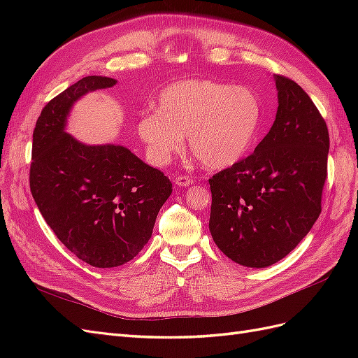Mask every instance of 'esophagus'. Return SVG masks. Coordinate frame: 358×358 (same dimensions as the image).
Wrapping results in <instances>:
<instances>
[{
    "instance_id": "obj_1",
    "label": "esophagus",
    "mask_w": 358,
    "mask_h": 358,
    "mask_svg": "<svg viewBox=\"0 0 358 358\" xmlns=\"http://www.w3.org/2000/svg\"><path fill=\"white\" fill-rule=\"evenodd\" d=\"M173 182H175L178 187H189L192 183V179L189 176H176L173 179Z\"/></svg>"
}]
</instances>
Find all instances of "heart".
I'll list each match as a JSON object with an SVG mask.
<instances>
[{
  "label": "heart",
  "instance_id": "heart-1",
  "mask_svg": "<svg viewBox=\"0 0 358 358\" xmlns=\"http://www.w3.org/2000/svg\"><path fill=\"white\" fill-rule=\"evenodd\" d=\"M259 119L262 106L251 90L208 79L180 80L161 92L157 112L138 117L137 131L157 166L170 162L187 136L204 167L222 170L245 157Z\"/></svg>",
  "mask_w": 358,
  "mask_h": 358
}]
</instances>
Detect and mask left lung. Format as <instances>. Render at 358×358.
Instances as JSON below:
<instances>
[{"mask_svg": "<svg viewBox=\"0 0 358 358\" xmlns=\"http://www.w3.org/2000/svg\"><path fill=\"white\" fill-rule=\"evenodd\" d=\"M278 112L254 154L209 179V230L234 263L263 268L305 237L321 213L329 129L300 86L273 76Z\"/></svg>", "mask_w": 358, "mask_h": 358, "instance_id": "obj_1", "label": "left lung"}]
</instances>
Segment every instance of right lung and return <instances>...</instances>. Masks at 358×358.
Returning a JSON list of instances; mask_svg holds the SVG:
<instances>
[{
	"label": "right lung",
	"mask_w": 358,
	"mask_h": 358,
	"mask_svg": "<svg viewBox=\"0 0 358 358\" xmlns=\"http://www.w3.org/2000/svg\"><path fill=\"white\" fill-rule=\"evenodd\" d=\"M116 80L86 76L50 100L32 133L31 194L67 249L94 267L133 259L152 236L171 182L119 145H85L66 131L74 103Z\"/></svg>",
	"instance_id": "obj_1"
}]
</instances>
